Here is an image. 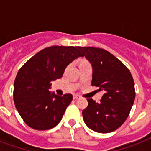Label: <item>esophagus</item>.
Instances as JSON below:
<instances>
[{"instance_id": "esophagus-1", "label": "esophagus", "mask_w": 151, "mask_h": 151, "mask_svg": "<svg viewBox=\"0 0 151 151\" xmlns=\"http://www.w3.org/2000/svg\"><path fill=\"white\" fill-rule=\"evenodd\" d=\"M79 98H80V96H78V95H73V99H78Z\"/></svg>"}]
</instances>
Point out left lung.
Listing matches in <instances>:
<instances>
[{
	"label": "left lung",
	"mask_w": 151,
	"mask_h": 151,
	"mask_svg": "<svg viewBox=\"0 0 151 151\" xmlns=\"http://www.w3.org/2000/svg\"><path fill=\"white\" fill-rule=\"evenodd\" d=\"M92 66V86L104 94L100 103L87 99L88 105L82 111L84 122L99 133L115 131L129 117L136 92L130 71L119 59L102 48L78 47Z\"/></svg>",
	"instance_id": "left-lung-1"
}]
</instances>
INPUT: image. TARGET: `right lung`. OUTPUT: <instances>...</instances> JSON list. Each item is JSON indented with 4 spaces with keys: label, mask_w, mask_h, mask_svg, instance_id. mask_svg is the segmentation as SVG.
Segmentation results:
<instances>
[{
    "label": "right lung",
    "mask_w": 151,
    "mask_h": 151,
    "mask_svg": "<svg viewBox=\"0 0 151 151\" xmlns=\"http://www.w3.org/2000/svg\"><path fill=\"white\" fill-rule=\"evenodd\" d=\"M83 56L78 47L52 46L30 58L18 72L14 82V103L25 123L36 130H48L61 121L73 99L49 92L52 81L61 78L71 62Z\"/></svg>",
    "instance_id": "add662e5"
}]
</instances>
